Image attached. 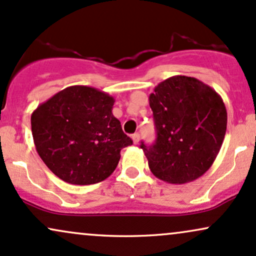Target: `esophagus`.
<instances>
[{
    "label": "esophagus",
    "instance_id": "1",
    "mask_svg": "<svg viewBox=\"0 0 256 256\" xmlns=\"http://www.w3.org/2000/svg\"><path fill=\"white\" fill-rule=\"evenodd\" d=\"M132 139H133V142L135 144V145H136V144L139 142V140H140V135L138 133H135V134L132 135Z\"/></svg>",
    "mask_w": 256,
    "mask_h": 256
}]
</instances>
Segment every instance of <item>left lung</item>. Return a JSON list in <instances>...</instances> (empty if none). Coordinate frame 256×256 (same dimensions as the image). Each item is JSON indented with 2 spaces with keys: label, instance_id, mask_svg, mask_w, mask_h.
Here are the masks:
<instances>
[{
  "label": "left lung",
  "instance_id": "left-lung-1",
  "mask_svg": "<svg viewBox=\"0 0 256 256\" xmlns=\"http://www.w3.org/2000/svg\"><path fill=\"white\" fill-rule=\"evenodd\" d=\"M148 100L157 139L140 147L152 174L180 184L199 178L223 144L228 123L223 99L202 81L175 75L158 84Z\"/></svg>",
  "mask_w": 256,
  "mask_h": 256
}]
</instances>
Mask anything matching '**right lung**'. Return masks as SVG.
Listing matches in <instances>:
<instances>
[{"instance_id": "obj_1", "label": "right lung", "mask_w": 256, "mask_h": 256, "mask_svg": "<svg viewBox=\"0 0 256 256\" xmlns=\"http://www.w3.org/2000/svg\"><path fill=\"white\" fill-rule=\"evenodd\" d=\"M115 99L88 86H70L32 112L39 157L62 181L93 184L116 169L121 150L133 144L112 115Z\"/></svg>"}]
</instances>
